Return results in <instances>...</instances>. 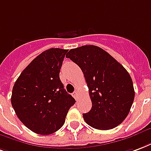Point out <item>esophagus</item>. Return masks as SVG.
Instances as JSON below:
<instances>
[{"label":"esophagus","instance_id":"esophagus-1","mask_svg":"<svg viewBox=\"0 0 151 151\" xmlns=\"http://www.w3.org/2000/svg\"><path fill=\"white\" fill-rule=\"evenodd\" d=\"M73 97H74V98L76 99V100H77V99H78V93H77V92H74V93H73Z\"/></svg>","mask_w":151,"mask_h":151}]
</instances>
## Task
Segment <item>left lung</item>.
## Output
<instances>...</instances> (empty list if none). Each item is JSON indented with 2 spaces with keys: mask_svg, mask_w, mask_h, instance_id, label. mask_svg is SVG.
I'll return each instance as SVG.
<instances>
[{
  "mask_svg": "<svg viewBox=\"0 0 151 151\" xmlns=\"http://www.w3.org/2000/svg\"><path fill=\"white\" fill-rule=\"evenodd\" d=\"M81 68L86 78L92 109L83 114L86 124L110 130L124 121L134 98L132 78L105 50L93 45L71 49L65 56Z\"/></svg>",
  "mask_w": 151,
  "mask_h": 151,
  "instance_id": "1",
  "label": "left lung"
}]
</instances>
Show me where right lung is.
<instances>
[{
    "instance_id": "1",
    "label": "right lung",
    "mask_w": 151,
    "mask_h": 151,
    "mask_svg": "<svg viewBox=\"0 0 151 151\" xmlns=\"http://www.w3.org/2000/svg\"><path fill=\"white\" fill-rule=\"evenodd\" d=\"M67 51L50 48L41 53L22 71L12 88L11 103L17 117L36 134L60 129L76 102L59 78Z\"/></svg>"
}]
</instances>
